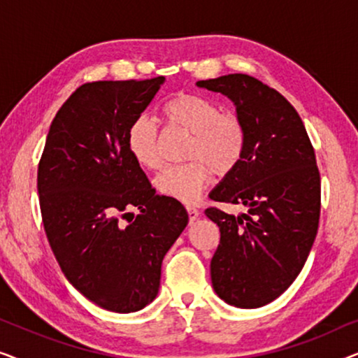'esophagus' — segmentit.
Segmentation results:
<instances>
[{
    "mask_svg": "<svg viewBox=\"0 0 358 358\" xmlns=\"http://www.w3.org/2000/svg\"><path fill=\"white\" fill-rule=\"evenodd\" d=\"M187 208V213H189V218L190 222H194V220H197L200 217V212L195 207H185Z\"/></svg>",
    "mask_w": 358,
    "mask_h": 358,
    "instance_id": "34e87169",
    "label": "esophagus"
}]
</instances>
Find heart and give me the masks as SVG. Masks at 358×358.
<instances>
[{"label": "heart", "mask_w": 358, "mask_h": 358, "mask_svg": "<svg viewBox=\"0 0 358 358\" xmlns=\"http://www.w3.org/2000/svg\"><path fill=\"white\" fill-rule=\"evenodd\" d=\"M163 115L171 125L192 134L185 150L190 161L164 168L156 176L155 187L164 197L195 202L212 182L213 173L228 174L239 164L246 148V129L238 115L222 112L213 101L190 92L169 97ZM127 145L141 168L161 166L159 130L150 117L140 115L131 122Z\"/></svg>", "instance_id": "b5f03b06"}]
</instances>
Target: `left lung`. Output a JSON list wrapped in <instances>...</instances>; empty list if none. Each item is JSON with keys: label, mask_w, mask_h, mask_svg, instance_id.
<instances>
[{"label": "left lung", "mask_w": 358, "mask_h": 358, "mask_svg": "<svg viewBox=\"0 0 358 358\" xmlns=\"http://www.w3.org/2000/svg\"><path fill=\"white\" fill-rule=\"evenodd\" d=\"M197 86L228 96L246 129L241 161L210 194L246 212L205 210L220 228L213 288L228 305L264 306L292 285L315 243L321 213L315 148L295 107L256 78L234 73Z\"/></svg>", "instance_id": "1"}]
</instances>
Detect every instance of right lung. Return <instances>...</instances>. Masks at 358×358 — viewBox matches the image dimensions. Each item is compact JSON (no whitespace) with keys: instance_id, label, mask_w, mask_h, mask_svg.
<instances>
[{"instance_id":"right-lung-1","label":"right lung","mask_w":358,"mask_h":358,"mask_svg":"<svg viewBox=\"0 0 358 358\" xmlns=\"http://www.w3.org/2000/svg\"><path fill=\"white\" fill-rule=\"evenodd\" d=\"M163 83L80 86L57 112L38 161L42 223L58 266L81 295L115 313L155 300L163 259L189 222L179 200L156 195L127 145Z\"/></svg>"}]
</instances>
